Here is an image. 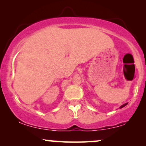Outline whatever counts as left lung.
I'll list each match as a JSON object with an SVG mask.
<instances>
[{
  "label": "left lung",
  "mask_w": 146,
  "mask_h": 146,
  "mask_svg": "<svg viewBox=\"0 0 146 146\" xmlns=\"http://www.w3.org/2000/svg\"><path fill=\"white\" fill-rule=\"evenodd\" d=\"M127 104H128V103H126V104H124L123 105H122V106H120V108H123V107L126 106V105H127Z\"/></svg>",
  "instance_id": "obj_1"
}]
</instances>
